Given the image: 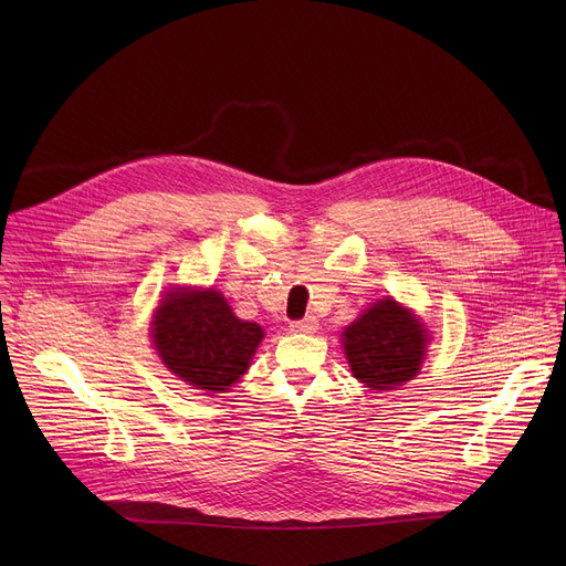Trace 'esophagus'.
I'll use <instances>...</instances> for the list:
<instances>
[{
    "label": "esophagus",
    "instance_id": "1",
    "mask_svg": "<svg viewBox=\"0 0 566 566\" xmlns=\"http://www.w3.org/2000/svg\"><path fill=\"white\" fill-rule=\"evenodd\" d=\"M291 332L293 334H313L315 329H317V319L313 317V315H306L304 319H295V322H291Z\"/></svg>",
    "mask_w": 566,
    "mask_h": 566
}]
</instances>
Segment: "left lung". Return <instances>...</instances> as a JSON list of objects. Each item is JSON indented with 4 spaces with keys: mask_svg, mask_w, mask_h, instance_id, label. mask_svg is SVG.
<instances>
[{
    "mask_svg": "<svg viewBox=\"0 0 566 566\" xmlns=\"http://www.w3.org/2000/svg\"><path fill=\"white\" fill-rule=\"evenodd\" d=\"M426 343L428 332L421 322L391 297L376 302L343 334L354 376L378 391L419 374Z\"/></svg>",
    "mask_w": 566,
    "mask_h": 566,
    "instance_id": "1",
    "label": "left lung"
}]
</instances>
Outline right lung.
Listing matches in <instances>:
<instances>
[{
    "instance_id": "1",
    "label": "right lung",
    "mask_w": 566,
    "mask_h": 566,
    "mask_svg": "<svg viewBox=\"0 0 566 566\" xmlns=\"http://www.w3.org/2000/svg\"><path fill=\"white\" fill-rule=\"evenodd\" d=\"M151 325L160 360L201 391H226L237 382L264 338L260 325L239 319L212 289L170 291Z\"/></svg>"
}]
</instances>
